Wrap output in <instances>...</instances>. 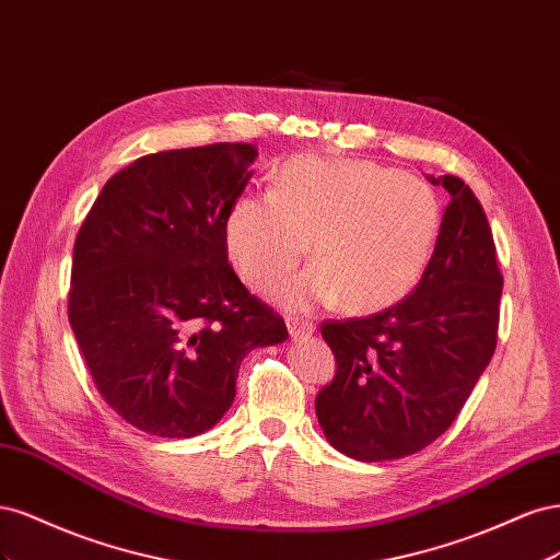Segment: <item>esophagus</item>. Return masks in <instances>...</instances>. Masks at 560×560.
<instances>
[{
    "mask_svg": "<svg viewBox=\"0 0 560 560\" xmlns=\"http://www.w3.org/2000/svg\"><path fill=\"white\" fill-rule=\"evenodd\" d=\"M287 329H290L292 338H303L315 331V325L313 322H303V319H287Z\"/></svg>",
    "mask_w": 560,
    "mask_h": 560,
    "instance_id": "34e87169",
    "label": "esophagus"
}]
</instances>
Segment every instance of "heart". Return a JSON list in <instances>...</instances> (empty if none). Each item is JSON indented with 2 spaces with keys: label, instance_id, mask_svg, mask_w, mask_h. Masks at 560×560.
I'll return each mask as SVG.
<instances>
[{
  "label": "heart",
  "instance_id": "heart-1",
  "mask_svg": "<svg viewBox=\"0 0 560 560\" xmlns=\"http://www.w3.org/2000/svg\"><path fill=\"white\" fill-rule=\"evenodd\" d=\"M442 226L428 182L376 161H287L270 194L233 202L224 243L252 290H270L311 252L317 259L280 292L284 306L313 311L343 299L376 313L411 294Z\"/></svg>",
  "mask_w": 560,
  "mask_h": 560
}]
</instances>
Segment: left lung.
<instances>
[{
	"instance_id": "left-lung-1",
	"label": "left lung",
	"mask_w": 560,
	"mask_h": 560,
	"mask_svg": "<svg viewBox=\"0 0 560 560\" xmlns=\"http://www.w3.org/2000/svg\"><path fill=\"white\" fill-rule=\"evenodd\" d=\"M428 179L451 202L413 294L383 313L322 325L336 376L315 413L327 442L362 463L397 460L442 436L498 343L502 276L486 212L460 177Z\"/></svg>"
}]
</instances>
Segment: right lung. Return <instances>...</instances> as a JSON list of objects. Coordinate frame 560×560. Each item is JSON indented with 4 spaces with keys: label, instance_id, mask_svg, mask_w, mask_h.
<instances>
[{
    "label": "right lung",
    "instance_id": "obj_1",
    "mask_svg": "<svg viewBox=\"0 0 560 560\" xmlns=\"http://www.w3.org/2000/svg\"><path fill=\"white\" fill-rule=\"evenodd\" d=\"M254 159L252 144L231 142L142 156L81 224L70 325L100 395L142 432H208L231 409L245 354L287 338L224 243Z\"/></svg>",
    "mask_w": 560,
    "mask_h": 560
}]
</instances>
